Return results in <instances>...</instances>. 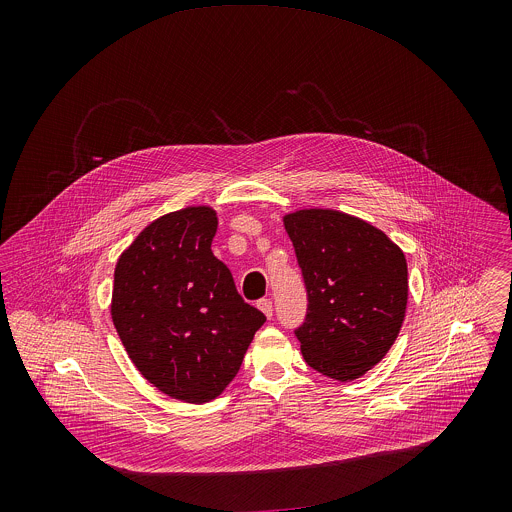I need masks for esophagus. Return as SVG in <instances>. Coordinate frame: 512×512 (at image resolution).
Returning <instances> with one entry per match:
<instances>
[{
  "label": "esophagus",
  "mask_w": 512,
  "mask_h": 512,
  "mask_svg": "<svg viewBox=\"0 0 512 512\" xmlns=\"http://www.w3.org/2000/svg\"><path fill=\"white\" fill-rule=\"evenodd\" d=\"M256 305H258V309H260V311H262V313H264L268 319L274 315V305H272V299L264 297V299H260Z\"/></svg>",
  "instance_id": "esophagus-1"
}]
</instances>
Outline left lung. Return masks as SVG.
Here are the masks:
<instances>
[{"label": "left lung", "instance_id": "left-lung-1", "mask_svg": "<svg viewBox=\"0 0 512 512\" xmlns=\"http://www.w3.org/2000/svg\"><path fill=\"white\" fill-rule=\"evenodd\" d=\"M307 290L295 337L305 363L347 382L394 345L408 303L404 252L366 220L303 209L284 217Z\"/></svg>", "mask_w": 512, "mask_h": 512}]
</instances>
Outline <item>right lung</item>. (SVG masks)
Wrapping results in <instances>:
<instances>
[{"instance_id": "right-lung-1", "label": "right lung", "mask_w": 512, "mask_h": 512, "mask_svg": "<svg viewBox=\"0 0 512 512\" xmlns=\"http://www.w3.org/2000/svg\"><path fill=\"white\" fill-rule=\"evenodd\" d=\"M217 224L211 207L163 215L114 270L112 321L132 363L157 390L189 404L219 396L266 321L213 254Z\"/></svg>"}]
</instances>
